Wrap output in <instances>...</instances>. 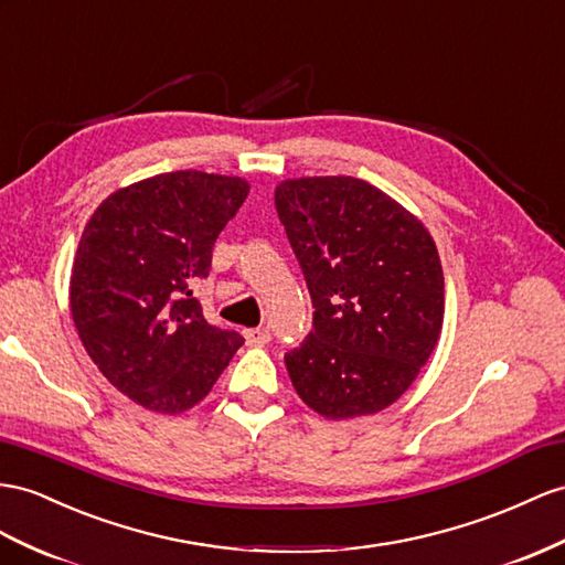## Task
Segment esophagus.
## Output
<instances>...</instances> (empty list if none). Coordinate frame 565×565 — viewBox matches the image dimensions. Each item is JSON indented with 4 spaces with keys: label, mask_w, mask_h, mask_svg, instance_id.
I'll return each mask as SVG.
<instances>
[{
    "label": "esophagus",
    "mask_w": 565,
    "mask_h": 565,
    "mask_svg": "<svg viewBox=\"0 0 565 565\" xmlns=\"http://www.w3.org/2000/svg\"><path fill=\"white\" fill-rule=\"evenodd\" d=\"M243 337H245V343H248V345H265V343H269V339H271V334H269V329H267V327L245 329V331H243Z\"/></svg>",
    "instance_id": "obj_1"
}]
</instances>
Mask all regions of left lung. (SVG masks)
<instances>
[{
    "label": "left lung",
    "mask_w": 565,
    "mask_h": 565,
    "mask_svg": "<svg viewBox=\"0 0 565 565\" xmlns=\"http://www.w3.org/2000/svg\"><path fill=\"white\" fill-rule=\"evenodd\" d=\"M274 205L315 308L308 339L286 353L296 394L327 420L388 408L444 324V271L427 226L353 177L286 179Z\"/></svg>",
    "instance_id": "1"
}]
</instances>
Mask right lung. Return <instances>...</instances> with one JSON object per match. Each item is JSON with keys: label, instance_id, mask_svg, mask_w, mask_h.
Returning <instances> with one entry per match:
<instances>
[{"label": "right lung", "instance_id": "add662e5", "mask_svg": "<svg viewBox=\"0 0 565 565\" xmlns=\"http://www.w3.org/2000/svg\"><path fill=\"white\" fill-rule=\"evenodd\" d=\"M248 191L241 177L157 173L107 195L83 228L71 317L97 370L145 411H191L243 345L202 317L193 284Z\"/></svg>", "mask_w": 565, "mask_h": 565}]
</instances>
